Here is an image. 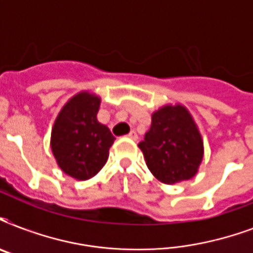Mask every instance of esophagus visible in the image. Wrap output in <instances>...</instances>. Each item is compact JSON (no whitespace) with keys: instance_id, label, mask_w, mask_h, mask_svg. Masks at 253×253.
Returning <instances> with one entry per match:
<instances>
[{"instance_id":"34e87169","label":"esophagus","mask_w":253,"mask_h":253,"mask_svg":"<svg viewBox=\"0 0 253 253\" xmlns=\"http://www.w3.org/2000/svg\"><path fill=\"white\" fill-rule=\"evenodd\" d=\"M127 138H130L131 140H136V139H138V135H136V132H135V131H130V132H128V135H127Z\"/></svg>"}]
</instances>
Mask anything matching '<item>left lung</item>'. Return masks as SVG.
Segmentation results:
<instances>
[{
    "mask_svg": "<svg viewBox=\"0 0 253 253\" xmlns=\"http://www.w3.org/2000/svg\"><path fill=\"white\" fill-rule=\"evenodd\" d=\"M138 146L151 173L168 185L196 176L204 158L202 136L182 105H166L155 111L150 130Z\"/></svg>",
    "mask_w": 253,
    "mask_h": 253,
    "instance_id": "8db88e82",
    "label": "left lung"
}]
</instances>
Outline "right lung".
Instances as JSON below:
<instances>
[{"label": "right lung", "instance_id": "obj_1", "mask_svg": "<svg viewBox=\"0 0 253 253\" xmlns=\"http://www.w3.org/2000/svg\"><path fill=\"white\" fill-rule=\"evenodd\" d=\"M101 98L80 91L60 110L51 132V150L57 166L76 180H89L107 162L115 138L97 121Z\"/></svg>", "mask_w": 253, "mask_h": 253}]
</instances>
